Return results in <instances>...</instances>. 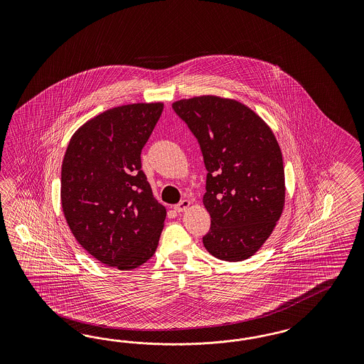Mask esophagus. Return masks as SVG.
<instances>
[{"label": "esophagus", "mask_w": 364, "mask_h": 364, "mask_svg": "<svg viewBox=\"0 0 364 364\" xmlns=\"http://www.w3.org/2000/svg\"><path fill=\"white\" fill-rule=\"evenodd\" d=\"M189 205H191V201H189V200H181L173 208H175L176 212H184Z\"/></svg>", "instance_id": "esophagus-1"}]
</instances>
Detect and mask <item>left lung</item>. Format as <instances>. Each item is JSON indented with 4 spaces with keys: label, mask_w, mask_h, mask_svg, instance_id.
<instances>
[{
    "label": "left lung",
    "mask_w": 364,
    "mask_h": 364,
    "mask_svg": "<svg viewBox=\"0 0 364 364\" xmlns=\"http://www.w3.org/2000/svg\"><path fill=\"white\" fill-rule=\"evenodd\" d=\"M198 139L207 169L203 203L210 228L203 244L212 256L242 262L264 244L284 207L286 187L275 134L235 100L200 96L172 104Z\"/></svg>",
    "instance_id": "8db88e82"
}]
</instances>
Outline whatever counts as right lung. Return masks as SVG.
<instances>
[{
	"mask_svg": "<svg viewBox=\"0 0 364 364\" xmlns=\"http://www.w3.org/2000/svg\"><path fill=\"white\" fill-rule=\"evenodd\" d=\"M163 107L100 113L72 136L63 160L61 204L70 231L87 252L122 271L154 256L166 220L140 157Z\"/></svg>",
	"mask_w": 364,
	"mask_h": 364,
	"instance_id": "right-lung-1",
	"label": "right lung"
}]
</instances>
